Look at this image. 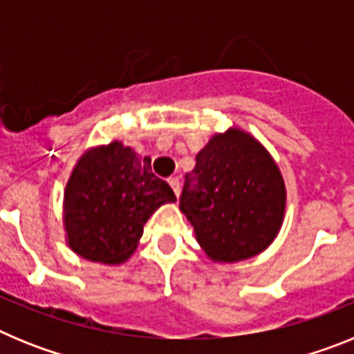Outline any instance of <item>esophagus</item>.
<instances>
[{
	"label": "esophagus",
	"mask_w": 354,
	"mask_h": 354,
	"mask_svg": "<svg viewBox=\"0 0 354 354\" xmlns=\"http://www.w3.org/2000/svg\"><path fill=\"white\" fill-rule=\"evenodd\" d=\"M168 184L171 186V189H174V193L177 196L180 195V180L177 179V177H171V179H168Z\"/></svg>",
	"instance_id": "esophagus-1"
}]
</instances>
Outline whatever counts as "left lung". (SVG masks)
Returning <instances> with one entry per match:
<instances>
[{
	"label": "left lung",
	"mask_w": 354,
	"mask_h": 354,
	"mask_svg": "<svg viewBox=\"0 0 354 354\" xmlns=\"http://www.w3.org/2000/svg\"><path fill=\"white\" fill-rule=\"evenodd\" d=\"M287 192L273 156L253 134L228 127L212 134L186 174L180 212L214 264L246 261L277 239Z\"/></svg>",
	"instance_id": "1"
}]
</instances>
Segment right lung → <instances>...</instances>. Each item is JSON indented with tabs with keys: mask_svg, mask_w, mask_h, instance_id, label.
I'll return each mask as SVG.
<instances>
[{
	"mask_svg": "<svg viewBox=\"0 0 354 354\" xmlns=\"http://www.w3.org/2000/svg\"><path fill=\"white\" fill-rule=\"evenodd\" d=\"M175 200L167 180L152 171L149 156L140 158L118 140L90 147L65 186V243L86 261L124 264L138 248L150 216Z\"/></svg>",
	"mask_w": 354,
	"mask_h": 354,
	"instance_id": "add662e5",
	"label": "right lung"
}]
</instances>
